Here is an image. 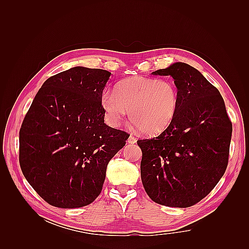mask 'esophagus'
Returning <instances> with one entry per match:
<instances>
[{
    "label": "esophagus",
    "mask_w": 249,
    "mask_h": 249,
    "mask_svg": "<svg viewBox=\"0 0 249 249\" xmlns=\"http://www.w3.org/2000/svg\"><path fill=\"white\" fill-rule=\"evenodd\" d=\"M136 141H137V139L134 136H132V135L129 137V139H127V143H130V144H134V143H136Z\"/></svg>",
    "instance_id": "34e87169"
}]
</instances>
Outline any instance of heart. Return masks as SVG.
<instances>
[{
	"label": "heart",
	"instance_id": "heart-1",
	"mask_svg": "<svg viewBox=\"0 0 249 249\" xmlns=\"http://www.w3.org/2000/svg\"><path fill=\"white\" fill-rule=\"evenodd\" d=\"M101 104L110 125H120L130 112L142 133L155 135L166 130L177 116L179 94L170 80L134 76L119 82L116 90L105 89Z\"/></svg>",
	"mask_w": 249,
	"mask_h": 249
}]
</instances>
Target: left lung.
Returning <instances> with one entry per match:
<instances>
[{"instance_id":"obj_1","label":"left lung","mask_w":249,"mask_h":249,"mask_svg":"<svg viewBox=\"0 0 249 249\" xmlns=\"http://www.w3.org/2000/svg\"><path fill=\"white\" fill-rule=\"evenodd\" d=\"M152 74L172 77L179 104L166 130L137 141L141 180L155 202L188 208L206 197L224 175L231 123L219 90L191 65L176 62Z\"/></svg>"}]
</instances>
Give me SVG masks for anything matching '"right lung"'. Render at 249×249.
Here are the masks:
<instances>
[{"label": "right lung", "instance_id": "obj_1", "mask_svg": "<svg viewBox=\"0 0 249 249\" xmlns=\"http://www.w3.org/2000/svg\"><path fill=\"white\" fill-rule=\"evenodd\" d=\"M111 72L76 66L49 78L19 131L22 173L50 205L85 207L99 196L109 161L130 135L104 122L103 90Z\"/></svg>", "mask_w": 249, "mask_h": 249}]
</instances>
